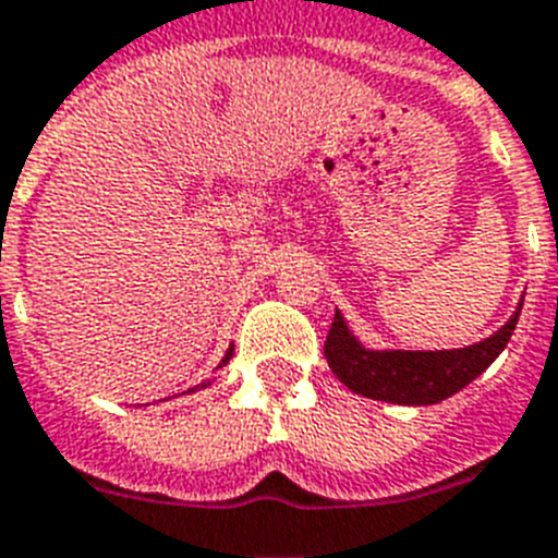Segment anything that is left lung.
I'll return each instance as SVG.
<instances>
[{
  "instance_id": "8db88e82",
  "label": "left lung",
  "mask_w": 558,
  "mask_h": 558,
  "mask_svg": "<svg viewBox=\"0 0 558 558\" xmlns=\"http://www.w3.org/2000/svg\"><path fill=\"white\" fill-rule=\"evenodd\" d=\"M521 305L505 328L484 342L456 351H368L351 337L342 314H333L325 337V360L354 395L400 405H432L470 386L510 342Z\"/></svg>"
}]
</instances>
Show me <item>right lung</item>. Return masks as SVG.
Returning a JSON list of instances; mask_svg holds the SVG:
<instances>
[{"label":"right lung","mask_w":558,"mask_h":558,"mask_svg":"<svg viewBox=\"0 0 558 558\" xmlns=\"http://www.w3.org/2000/svg\"><path fill=\"white\" fill-rule=\"evenodd\" d=\"M230 356H233V349L227 351V354H225V360H221V365H227V360H230ZM204 386H207V383H204Z\"/></svg>","instance_id":"add662e5"}]
</instances>
